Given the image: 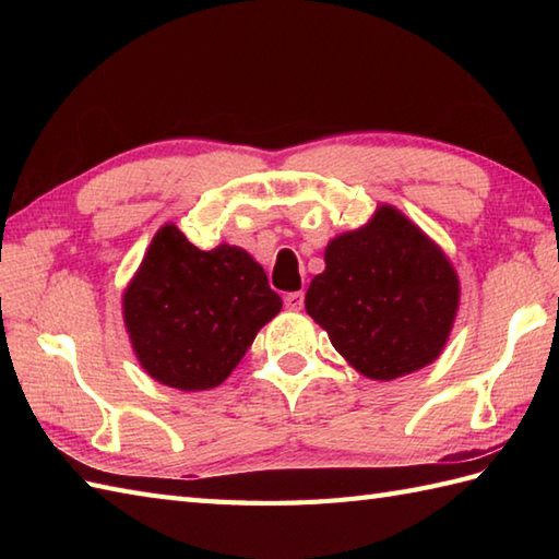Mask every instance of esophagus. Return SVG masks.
<instances>
[{"label": "esophagus", "instance_id": "esophagus-1", "mask_svg": "<svg viewBox=\"0 0 559 559\" xmlns=\"http://www.w3.org/2000/svg\"><path fill=\"white\" fill-rule=\"evenodd\" d=\"M283 302H286V307L288 310H293V312H300L302 310V305H305V295L298 290V293H288L286 298H283Z\"/></svg>", "mask_w": 559, "mask_h": 559}]
</instances>
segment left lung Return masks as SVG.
Instances as JSON below:
<instances>
[{
  "label": "left lung",
  "instance_id": "1",
  "mask_svg": "<svg viewBox=\"0 0 559 559\" xmlns=\"http://www.w3.org/2000/svg\"><path fill=\"white\" fill-rule=\"evenodd\" d=\"M305 310L360 374L389 382L437 360L459 310L447 254L394 206L326 245Z\"/></svg>",
  "mask_w": 559,
  "mask_h": 559
}]
</instances>
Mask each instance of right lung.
Wrapping results in <instances>:
<instances>
[{"label": "right lung", "mask_w": 559, "mask_h": 559, "mask_svg": "<svg viewBox=\"0 0 559 559\" xmlns=\"http://www.w3.org/2000/svg\"><path fill=\"white\" fill-rule=\"evenodd\" d=\"M281 305L245 249L204 252L168 223L127 286L122 314L136 358L156 382L206 391L230 377Z\"/></svg>", "instance_id": "1"}]
</instances>
